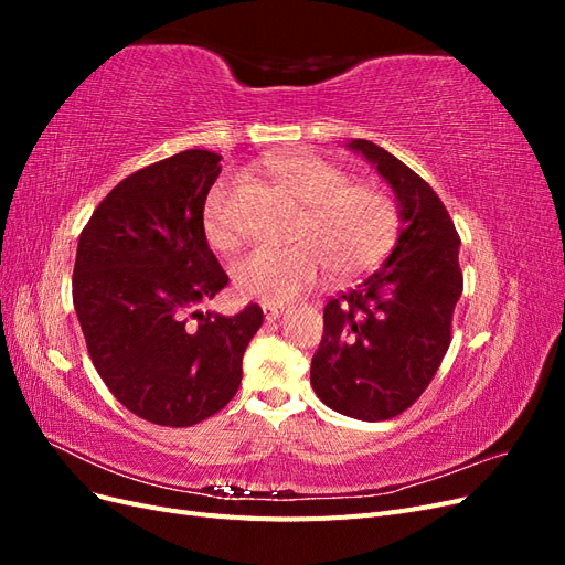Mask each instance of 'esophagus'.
<instances>
[{
  "label": "esophagus",
  "instance_id": "obj_1",
  "mask_svg": "<svg viewBox=\"0 0 565 565\" xmlns=\"http://www.w3.org/2000/svg\"><path fill=\"white\" fill-rule=\"evenodd\" d=\"M262 309H264L266 320H276V318H280L285 313V306H278V303H264Z\"/></svg>",
  "mask_w": 565,
  "mask_h": 565
}]
</instances>
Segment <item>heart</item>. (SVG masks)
Segmentation results:
<instances>
[{
    "label": "heart",
    "instance_id": "obj_1",
    "mask_svg": "<svg viewBox=\"0 0 565 565\" xmlns=\"http://www.w3.org/2000/svg\"><path fill=\"white\" fill-rule=\"evenodd\" d=\"M278 185L303 204L289 247H256L233 264L235 289L247 299L287 303L330 270L339 282L363 276L391 249L398 233V207L377 183L358 181L339 164L313 152H287L268 162ZM233 181L221 179L204 202L210 243L228 249L237 243L231 218Z\"/></svg>",
    "mask_w": 565,
    "mask_h": 565
}]
</instances>
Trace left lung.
<instances>
[{"instance_id":"8db88e82","label":"left lung","mask_w":565,"mask_h":565,"mask_svg":"<svg viewBox=\"0 0 565 565\" xmlns=\"http://www.w3.org/2000/svg\"><path fill=\"white\" fill-rule=\"evenodd\" d=\"M401 204V233L386 262L324 303L311 386L337 413L382 422L431 384L452 337L461 295L459 235L434 188L384 148L353 139Z\"/></svg>"}]
</instances>
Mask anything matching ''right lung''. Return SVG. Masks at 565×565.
I'll use <instances>...</instances> for the list:
<instances>
[{
    "mask_svg": "<svg viewBox=\"0 0 565 565\" xmlns=\"http://www.w3.org/2000/svg\"><path fill=\"white\" fill-rule=\"evenodd\" d=\"M221 156L183 150L119 181L82 228L73 303L92 363L129 413L193 426L224 409L264 322L198 306L228 285L204 235V200Z\"/></svg>",
    "mask_w": 565,
    "mask_h": 565,
    "instance_id": "add662e5",
    "label": "right lung"
}]
</instances>
